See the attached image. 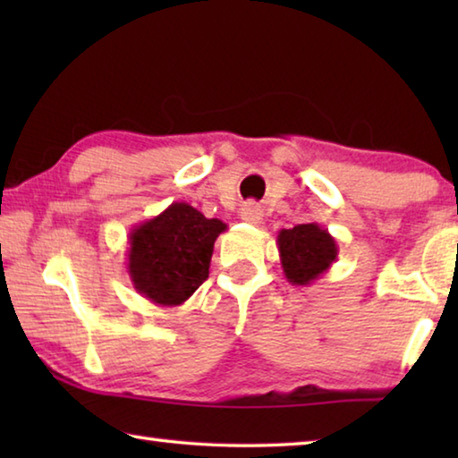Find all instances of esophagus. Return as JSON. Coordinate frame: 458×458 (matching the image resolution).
<instances>
[{
	"label": "esophagus",
	"instance_id": "34e87169",
	"mask_svg": "<svg viewBox=\"0 0 458 458\" xmlns=\"http://www.w3.org/2000/svg\"><path fill=\"white\" fill-rule=\"evenodd\" d=\"M240 218H242L248 224H260L262 222L260 206L254 204V201H248V204L240 208Z\"/></svg>",
	"mask_w": 458,
	"mask_h": 458
}]
</instances>
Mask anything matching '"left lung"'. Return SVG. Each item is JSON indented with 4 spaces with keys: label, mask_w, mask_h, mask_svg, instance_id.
Wrapping results in <instances>:
<instances>
[{
    "label": "left lung",
    "mask_w": 458,
    "mask_h": 458,
    "mask_svg": "<svg viewBox=\"0 0 458 458\" xmlns=\"http://www.w3.org/2000/svg\"><path fill=\"white\" fill-rule=\"evenodd\" d=\"M276 246L286 281L297 286H309L327 273L339 252L335 238L317 222L283 228L276 236Z\"/></svg>",
    "instance_id": "obj_1"
}]
</instances>
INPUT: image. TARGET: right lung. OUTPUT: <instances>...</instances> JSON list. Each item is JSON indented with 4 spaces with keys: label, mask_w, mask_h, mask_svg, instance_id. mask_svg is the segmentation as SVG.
Masks as SVG:
<instances>
[{
    "label": "right lung",
    "mask_w": 458,
    "mask_h": 458,
    "mask_svg": "<svg viewBox=\"0 0 458 458\" xmlns=\"http://www.w3.org/2000/svg\"><path fill=\"white\" fill-rule=\"evenodd\" d=\"M226 224L185 201L129 232L127 273L135 291L159 307L188 301L210 273L214 242Z\"/></svg>",
    "instance_id": "add662e5"
}]
</instances>
